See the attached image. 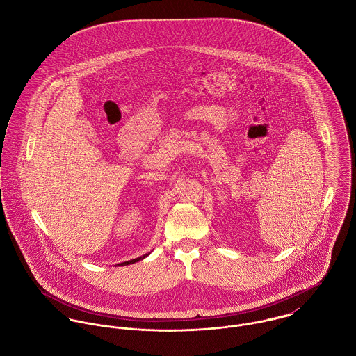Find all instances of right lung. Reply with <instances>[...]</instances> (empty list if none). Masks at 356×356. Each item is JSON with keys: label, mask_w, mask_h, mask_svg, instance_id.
Returning a JSON list of instances; mask_svg holds the SVG:
<instances>
[{"label": "right lung", "mask_w": 356, "mask_h": 356, "mask_svg": "<svg viewBox=\"0 0 356 356\" xmlns=\"http://www.w3.org/2000/svg\"><path fill=\"white\" fill-rule=\"evenodd\" d=\"M148 254H151V252H149V254H143V256H140V257H136V259H131V260H127V261H123V263H119L118 266H127V264H133V263H136V261H140V260L145 259Z\"/></svg>", "instance_id": "obj_1"}]
</instances>
